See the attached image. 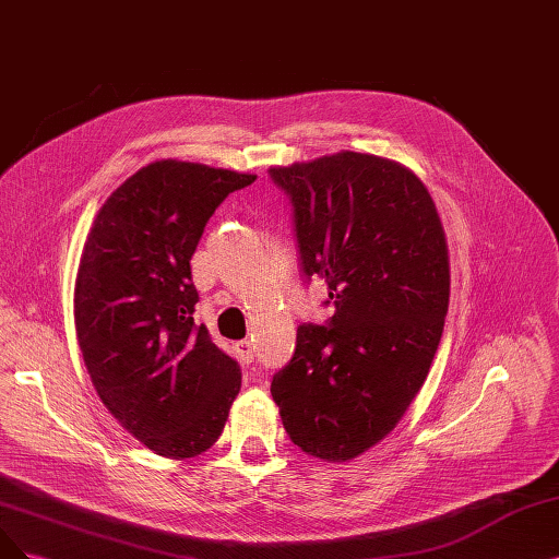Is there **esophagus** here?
<instances>
[{
  "mask_svg": "<svg viewBox=\"0 0 559 559\" xmlns=\"http://www.w3.org/2000/svg\"><path fill=\"white\" fill-rule=\"evenodd\" d=\"M238 352H240V356H242L245 362H252V360H254V344H252V340L238 342Z\"/></svg>",
  "mask_w": 559,
  "mask_h": 559,
  "instance_id": "1",
  "label": "esophagus"
}]
</instances>
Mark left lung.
<instances>
[{
	"instance_id": "obj_1",
	"label": "left lung",
	"mask_w": 559,
	"mask_h": 559,
	"mask_svg": "<svg viewBox=\"0 0 559 559\" xmlns=\"http://www.w3.org/2000/svg\"><path fill=\"white\" fill-rule=\"evenodd\" d=\"M296 207L302 271L329 282L331 325H300L292 362L273 377L288 439L346 463L409 409L444 333L451 265L428 187L412 168L342 150L271 166Z\"/></svg>"
}]
</instances>
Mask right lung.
Returning <instances> with one entry per match:
<instances>
[{
    "mask_svg": "<svg viewBox=\"0 0 559 559\" xmlns=\"http://www.w3.org/2000/svg\"><path fill=\"white\" fill-rule=\"evenodd\" d=\"M254 180L152 162L112 191L87 234L73 288L85 368L115 420L162 457L213 447L240 393L238 362L194 323L189 261L217 205Z\"/></svg>",
    "mask_w": 559,
    "mask_h": 559,
    "instance_id": "add662e5",
    "label": "right lung"
}]
</instances>
